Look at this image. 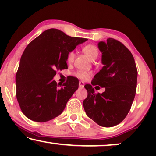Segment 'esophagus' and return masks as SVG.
<instances>
[{"instance_id": "1", "label": "esophagus", "mask_w": 156, "mask_h": 156, "mask_svg": "<svg viewBox=\"0 0 156 156\" xmlns=\"http://www.w3.org/2000/svg\"><path fill=\"white\" fill-rule=\"evenodd\" d=\"M84 86V82H79V87H80V88H83Z\"/></svg>"}]
</instances>
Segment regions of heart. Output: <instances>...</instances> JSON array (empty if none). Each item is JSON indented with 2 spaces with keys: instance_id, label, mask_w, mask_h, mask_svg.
<instances>
[{
  "instance_id": "obj_1",
  "label": "heart",
  "mask_w": 156,
  "mask_h": 156,
  "mask_svg": "<svg viewBox=\"0 0 156 156\" xmlns=\"http://www.w3.org/2000/svg\"><path fill=\"white\" fill-rule=\"evenodd\" d=\"M83 52H84L87 57L91 60H94L99 56V51L95 45L93 44H87L83 48ZM74 59V52L73 51L70 52L67 55V62H73ZM76 76L78 78L82 79V80H85L88 77L89 75V72L85 70H78L75 73Z\"/></svg>"
}]
</instances>
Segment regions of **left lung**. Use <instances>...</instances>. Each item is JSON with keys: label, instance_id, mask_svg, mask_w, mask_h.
Instances as JSON below:
<instances>
[{"label": "left lung", "instance_id": "1", "mask_svg": "<svg viewBox=\"0 0 156 156\" xmlns=\"http://www.w3.org/2000/svg\"><path fill=\"white\" fill-rule=\"evenodd\" d=\"M104 67L94 76L91 84L84 86L87 97L83 106L87 116L98 125L112 127L120 123L131 109L135 97L138 72L135 60L126 47L108 38L98 43ZM105 91L96 95L93 86Z\"/></svg>", "mask_w": 156, "mask_h": 156}]
</instances>
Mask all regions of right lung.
I'll list each match as a JSON object with an SVG mask.
<instances>
[{
    "label": "right lung",
    "instance_id": "right-lung-1",
    "mask_svg": "<svg viewBox=\"0 0 156 156\" xmlns=\"http://www.w3.org/2000/svg\"><path fill=\"white\" fill-rule=\"evenodd\" d=\"M87 40L51 28L26 47L20 58L16 84L17 100L27 118L45 122L62 114L78 89L79 80L69 76L59 88L53 77L57 70L67 68L68 54Z\"/></svg>",
    "mask_w": 156,
    "mask_h": 156
}]
</instances>
